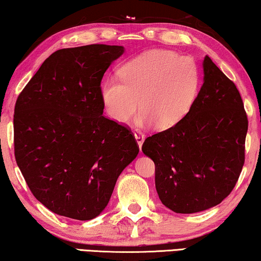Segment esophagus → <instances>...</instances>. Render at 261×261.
<instances>
[{
  "instance_id": "obj_1",
  "label": "esophagus",
  "mask_w": 261,
  "mask_h": 261,
  "mask_svg": "<svg viewBox=\"0 0 261 261\" xmlns=\"http://www.w3.org/2000/svg\"><path fill=\"white\" fill-rule=\"evenodd\" d=\"M134 136H135V138H136V142H137V144H138L139 149H141L142 145H143V143H144V135L142 134L141 131H135L134 132Z\"/></svg>"
}]
</instances>
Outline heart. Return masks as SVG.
I'll list each match as a JSON object with an SVG mask.
<instances>
[{"label": "heart", "instance_id": "1", "mask_svg": "<svg viewBox=\"0 0 261 261\" xmlns=\"http://www.w3.org/2000/svg\"><path fill=\"white\" fill-rule=\"evenodd\" d=\"M119 81L106 80L100 100L109 117L126 123L139 109V127L169 129L184 117L198 93L193 61L166 50H152L132 58L118 70Z\"/></svg>", "mask_w": 261, "mask_h": 261}]
</instances>
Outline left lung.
I'll list each match as a JSON object with an SVG mask.
<instances>
[{
	"label": "left lung",
	"instance_id": "obj_1",
	"mask_svg": "<svg viewBox=\"0 0 261 261\" xmlns=\"http://www.w3.org/2000/svg\"><path fill=\"white\" fill-rule=\"evenodd\" d=\"M204 79L185 117L144 142L155 165V190L176 213L220 204L234 188L245 161L247 116L238 89L205 56Z\"/></svg>",
	"mask_w": 261,
	"mask_h": 261
}]
</instances>
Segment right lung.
Listing matches in <instances>:
<instances>
[{"label":"right lung","instance_id":"obj_1","mask_svg":"<svg viewBox=\"0 0 261 261\" xmlns=\"http://www.w3.org/2000/svg\"><path fill=\"white\" fill-rule=\"evenodd\" d=\"M122 45L51 54L19 93L15 158L35 198L77 220L99 216L139 149L131 131L103 116L100 82Z\"/></svg>","mask_w":261,"mask_h":261}]
</instances>
